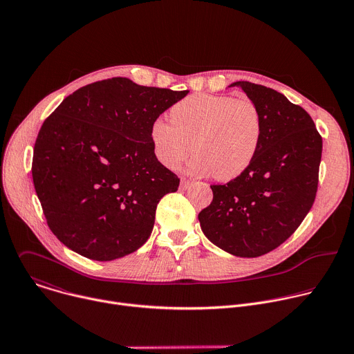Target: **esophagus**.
<instances>
[{
  "mask_svg": "<svg viewBox=\"0 0 354 354\" xmlns=\"http://www.w3.org/2000/svg\"><path fill=\"white\" fill-rule=\"evenodd\" d=\"M190 183H192V182H190L189 179H186V178H182V179H180V189H182V190H186V189H189Z\"/></svg>",
  "mask_w": 354,
  "mask_h": 354,
  "instance_id": "1",
  "label": "esophagus"
}]
</instances>
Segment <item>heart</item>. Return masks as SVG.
<instances>
[{
	"label": "heart",
	"instance_id": "heart-1",
	"mask_svg": "<svg viewBox=\"0 0 354 354\" xmlns=\"http://www.w3.org/2000/svg\"><path fill=\"white\" fill-rule=\"evenodd\" d=\"M169 121L151 124V141L161 164L174 169L192 151L189 168L231 180L254 162L263 134L259 108L249 99L194 93L169 109Z\"/></svg>",
	"mask_w": 354,
	"mask_h": 354
}]
</instances>
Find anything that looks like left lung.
Masks as SVG:
<instances>
[{"label":"left lung","instance_id":"1","mask_svg":"<svg viewBox=\"0 0 354 354\" xmlns=\"http://www.w3.org/2000/svg\"><path fill=\"white\" fill-rule=\"evenodd\" d=\"M241 86L262 115L258 154L239 176L212 185L213 201L198 213L201 231L218 248L257 258L280 246L311 210L318 189L322 137L311 116L280 92Z\"/></svg>","mask_w":354,"mask_h":354}]
</instances>
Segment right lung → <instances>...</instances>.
<instances>
[{
	"mask_svg": "<svg viewBox=\"0 0 354 354\" xmlns=\"http://www.w3.org/2000/svg\"><path fill=\"white\" fill-rule=\"evenodd\" d=\"M189 91L115 77L68 95L41 124L32 178L48 228L92 261L133 254L179 178L156 157L151 124Z\"/></svg>",
	"mask_w": 354,
	"mask_h": 354,
	"instance_id": "1",
	"label": "right lung"
}]
</instances>
